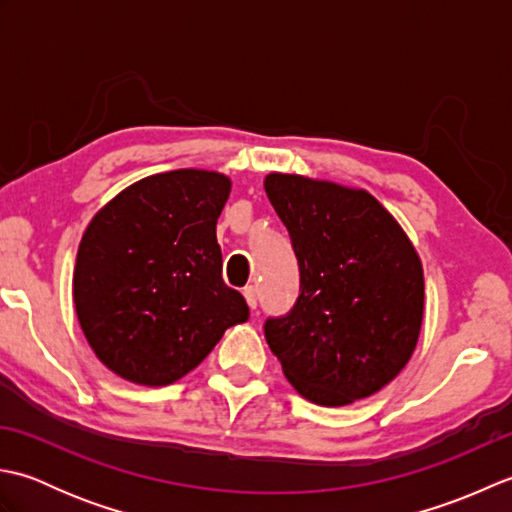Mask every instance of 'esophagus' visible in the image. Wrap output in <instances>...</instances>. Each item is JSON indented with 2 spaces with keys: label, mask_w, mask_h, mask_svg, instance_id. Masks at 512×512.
<instances>
[{
  "label": "esophagus",
  "mask_w": 512,
  "mask_h": 512,
  "mask_svg": "<svg viewBox=\"0 0 512 512\" xmlns=\"http://www.w3.org/2000/svg\"><path fill=\"white\" fill-rule=\"evenodd\" d=\"M244 297H246V303L250 306V310H255L257 308V292L253 286L244 288Z\"/></svg>",
  "instance_id": "obj_1"
}]
</instances>
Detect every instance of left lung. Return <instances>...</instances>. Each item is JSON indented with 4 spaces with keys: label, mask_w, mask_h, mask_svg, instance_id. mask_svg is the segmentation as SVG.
<instances>
[{
    "label": "left lung",
    "mask_w": 512,
    "mask_h": 512,
    "mask_svg": "<svg viewBox=\"0 0 512 512\" xmlns=\"http://www.w3.org/2000/svg\"><path fill=\"white\" fill-rule=\"evenodd\" d=\"M264 189L295 248L301 292L264 325L290 385L323 407L352 405L391 383L416 350L424 277L416 248L383 204L297 173Z\"/></svg>",
    "instance_id": "obj_1"
}]
</instances>
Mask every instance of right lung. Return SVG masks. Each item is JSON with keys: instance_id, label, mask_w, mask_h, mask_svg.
Masks as SVG:
<instances>
[{"instance_id": "1", "label": "right lung", "mask_w": 512, "mask_h": 512, "mask_svg": "<svg viewBox=\"0 0 512 512\" xmlns=\"http://www.w3.org/2000/svg\"><path fill=\"white\" fill-rule=\"evenodd\" d=\"M224 173L178 169L134 182L92 217L76 253V317L99 361L162 387L198 367L248 306L222 279L215 224Z\"/></svg>"}]
</instances>
